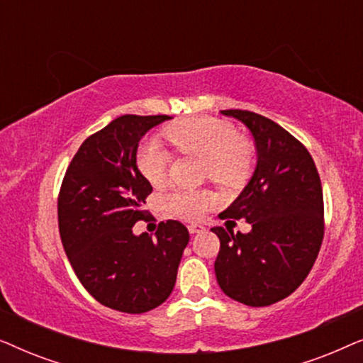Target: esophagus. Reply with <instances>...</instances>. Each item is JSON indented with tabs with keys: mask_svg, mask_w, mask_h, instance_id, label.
I'll list each match as a JSON object with an SVG mask.
<instances>
[{
	"mask_svg": "<svg viewBox=\"0 0 363 363\" xmlns=\"http://www.w3.org/2000/svg\"><path fill=\"white\" fill-rule=\"evenodd\" d=\"M205 228H203L201 225H188V231L191 233V235H196V233H201Z\"/></svg>",
	"mask_w": 363,
	"mask_h": 363,
	"instance_id": "esophagus-1",
	"label": "esophagus"
}]
</instances>
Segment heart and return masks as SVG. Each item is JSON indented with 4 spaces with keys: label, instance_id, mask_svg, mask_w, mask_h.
I'll return each instance as SVG.
<instances>
[{
    "label": "heart",
    "instance_id": "1",
    "mask_svg": "<svg viewBox=\"0 0 363 363\" xmlns=\"http://www.w3.org/2000/svg\"><path fill=\"white\" fill-rule=\"evenodd\" d=\"M165 137L178 150L193 153L206 162L205 175L223 186H236L246 180L252 165V147L238 137L236 128L213 117L188 118L168 127ZM137 167L152 185L167 180L170 153L155 140H145L137 150ZM173 215L198 220L215 203L208 190L175 188L163 196Z\"/></svg>",
    "mask_w": 363,
    "mask_h": 363
}]
</instances>
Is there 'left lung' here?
Listing matches in <instances>:
<instances>
[{
  "label": "left lung",
  "instance_id": "left-lung-1",
  "mask_svg": "<svg viewBox=\"0 0 363 363\" xmlns=\"http://www.w3.org/2000/svg\"><path fill=\"white\" fill-rule=\"evenodd\" d=\"M245 123L255 138L257 163L221 220H245L242 235L221 226L215 274L228 297L251 307L292 294L314 266L324 238V198L315 163L302 143L271 118L250 111H221Z\"/></svg>",
  "mask_w": 363,
  "mask_h": 363
}]
</instances>
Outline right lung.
Segmentation results:
<instances>
[{
    "label": "right lung",
    "instance_id": "right-lung-1",
    "mask_svg": "<svg viewBox=\"0 0 363 363\" xmlns=\"http://www.w3.org/2000/svg\"><path fill=\"white\" fill-rule=\"evenodd\" d=\"M168 116H122L84 140L57 201L59 233L74 272L89 294L111 309L142 314L175 287L190 235L180 221L155 236L135 235L152 185L137 167L140 138Z\"/></svg>",
    "mask_w": 363,
    "mask_h": 363
}]
</instances>
